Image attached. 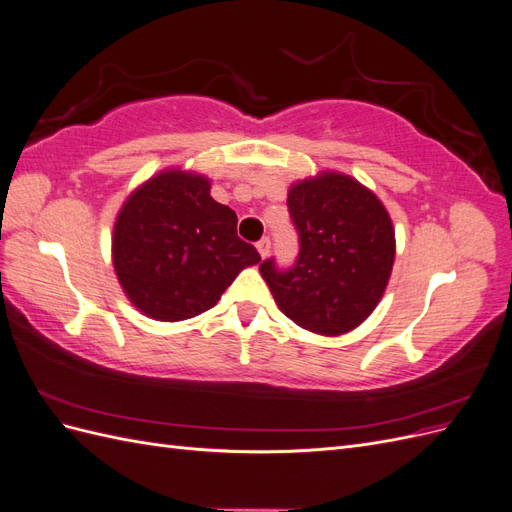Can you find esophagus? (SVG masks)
Instances as JSON below:
<instances>
[{"label":"esophagus","instance_id":"obj_1","mask_svg":"<svg viewBox=\"0 0 512 512\" xmlns=\"http://www.w3.org/2000/svg\"><path fill=\"white\" fill-rule=\"evenodd\" d=\"M256 247H258V254H260L262 258H267L269 252H271V239H269V237H262V239L256 243Z\"/></svg>","mask_w":512,"mask_h":512}]
</instances>
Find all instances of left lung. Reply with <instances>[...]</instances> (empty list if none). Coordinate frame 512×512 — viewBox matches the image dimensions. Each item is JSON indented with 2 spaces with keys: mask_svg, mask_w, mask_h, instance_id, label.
<instances>
[{
  "mask_svg": "<svg viewBox=\"0 0 512 512\" xmlns=\"http://www.w3.org/2000/svg\"><path fill=\"white\" fill-rule=\"evenodd\" d=\"M299 256L288 269L260 265L275 303L320 335L352 331L374 312L395 260V230L376 194L339 173L305 179L288 192Z\"/></svg>",
  "mask_w": 512,
  "mask_h": 512,
  "instance_id": "1",
  "label": "left lung"
}]
</instances>
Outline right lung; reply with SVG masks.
<instances>
[{
	"label": "right lung",
	"instance_id": "right-lung-1",
	"mask_svg": "<svg viewBox=\"0 0 512 512\" xmlns=\"http://www.w3.org/2000/svg\"><path fill=\"white\" fill-rule=\"evenodd\" d=\"M205 177L164 170L117 215L113 265L128 299L149 318L177 322L207 312L256 247L237 237V213L215 203Z\"/></svg>",
	"mask_w": 512,
	"mask_h": 512
}]
</instances>
